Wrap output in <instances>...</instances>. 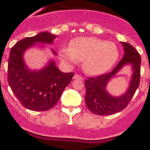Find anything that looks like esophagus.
<instances>
[{
    "mask_svg": "<svg viewBox=\"0 0 150 150\" xmlns=\"http://www.w3.org/2000/svg\"><path fill=\"white\" fill-rule=\"evenodd\" d=\"M73 79H79V80H83V78L80 75H78V74H75L74 76V77H73Z\"/></svg>",
    "mask_w": 150,
    "mask_h": 150,
    "instance_id": "34e87169",
    "label": "esophagus"
}]
</instances>
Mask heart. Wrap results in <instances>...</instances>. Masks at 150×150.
I'll return each mask as SVG.
<instances>
[{"label": "heart", "mask_w": 150, "mask_h": 150, "mask_svg": "<svg viewBox=\"0 0 150 150\" xmlns=\"http://www.w3.org/2000/svg\"><path fill=\"white\" fill-rule=\"evenodd\" d=\"M59 55L71 64L83 62L85 72L98 76L112 68L118 60L119 51L112 42L96 38H77L70 43V48L61 49Z\"/></svg>", "instance_id": "1"}]
</instances>
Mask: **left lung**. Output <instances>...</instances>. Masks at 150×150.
Listing matches in <instances>:
<instances>
[{"mask_svg":"<svg viewBox=\"0 0 150 150\" xmlns=\"http://www.w3.org/2000/svg\"><path fill=\"white\" fill-rule=\"evenodd\" d=\"M124 47V55L116 67L109 74L97 77L88 78L85 82L86 93L85 101L88 109L97 115H111L125 109L132 100L140 84L141 59L135 49L128 43L121 42ZM130 65L132 75L129 86L124 93L118 96L111 95L106 86L111 79L124 67Z\"/></svg>","mask_w":150,"mask_h":150,"instance_id":"8db88e82","label":"left lung"}]
</instances>
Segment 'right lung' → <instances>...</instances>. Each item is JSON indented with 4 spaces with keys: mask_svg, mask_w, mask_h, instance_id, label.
Segmentation results:
<instances>
[{
    "mask_svg": "<svg viewBox=\"0 0 150 150\" xmlns=\"http://www.w3.org/2000/svg\"><path fill=\"white\" fill-rule=\"evenodd\" d=\"M57 36L43 31L18 41L10 50L8 62V83L18 100L27 109L45 111L59 101L64 89L71 82L74 73H64L57 67L53 59L39 70L26 64L24 54L34 46L42 49L52 44ZM54 55L56 52L50 49Z\"/></svg>",
    "mask_w": 150,
    "mask_h": 150,
    "instance_id": "right-lung-1",
    "label": "right lung"
}]
</instances>
